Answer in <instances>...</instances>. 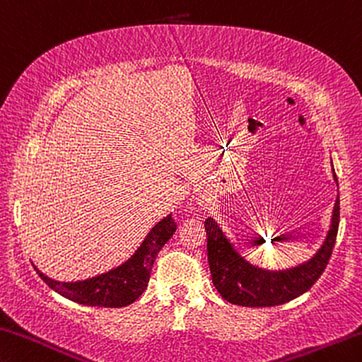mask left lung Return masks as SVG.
<instances>
[{
  "instance_id": "1",
  "label": "left lung",
  "mask_w": 362,
  "mask_h": 362,
  "mask_svg": "<svg viewBox=\"0 0 362 362\" xmlns=\"http://www.w3.org/2000/svg\"><path fill=\"white\" fill-rule=\"evenodd\" d=\"M333 177L338 185L335 170ZM338 223L340 196L335 200L332 225L325 241L313 259L286 270H265L249 264L220 230L218 223L214 218H207L204 223L207 231V257L215 288L228 303L246 308H270L301 296L319 280L329 264L335 246Z\"/></svg>"
}]
</instances>
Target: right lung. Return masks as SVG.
<instances>
[{
    "label": "right lung",
    "mask_w": 362,
    "mask_h": 362,
    "mask_svg": "<svg viewBox=\"0 0 362 362\" xmlns=\"http://www.w3.org/2000/svg\"><path fill=\"white\" fill-rule=\"evenodd\" d=\"M175 231V220L171 218V215H166L150 230L137 251L123 265L107 274L87 278L84 281H57L43 275L35 265L33 269L52 290L71 301L84 305H98V308H124L134 303L146 291L155 259Z\"/></svg>",
    "instance_id": "right-lung-1"
}]
</instances>
